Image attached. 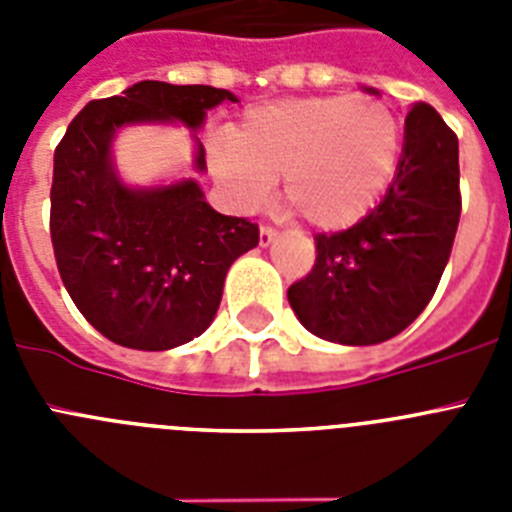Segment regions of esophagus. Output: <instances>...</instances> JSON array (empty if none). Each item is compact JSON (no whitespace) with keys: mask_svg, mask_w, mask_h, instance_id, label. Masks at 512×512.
<instances>
[{"mask_svg":"<svg viewBox=\"0 0 512 512\" xmlns=\"http://www.w3.org/2000/svg\"><path fill=\"white\" fill-rule=\"evenodd\" d=\"M277 241V230L274 228H269V225H261V230H259V243L261 246H271V243Z\"/></svg>","mask_w":512,"mask_h":512,"instance_id":"obj_1","label":"esophagus"}]
</instances>
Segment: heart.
<instances>
[{
	"label": "heart",
	"mask_w": 512,
	"mask_h": 512,
	"mask_svg": "<svg viewBox=\"0 0 512 512\" xmlns=\"http://www.w3.org/2000/svg\"><path fill=\"white\" fill-rule=\"evenodd\" d=\"M400 156V122L382 99L305 97L248 107L210 169L238 210H256L282 176L284 200L323 230L356 223L384 192Z\"/></svg>",
	"instance_id": "1"
}]
</instances>
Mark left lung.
<instances>
[{"label": "left lung", "instance_id": "obj_1", "mask_svg": "<svg viewBox=\"0 0 512 512\" xmlns=\"http://www.w3.org/2000/svg\"><path fill=\"white\" fill-rule=\"evenodd\" d=\"M459 215V140L420 102L405 117L400 161L382 202L348 230L315 235V266L287 289L297 320L341 346L395 338L431 302Z\"/></svg>", "mask_w": 512, "mask_h": 512}]
</instances>
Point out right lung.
Wrapping results in <instances>:
<instances>
[{"mask_svg":"<svg viewBox=\"0 0 512 512\" xmlns=\"http://www.w3.org/2000/svg\"><path fill=\"white\" fill-rule=\"evenodd\" d=\"M228 89L138 81L122 97L94 99L71 120L53 156L51 241L63 287L104 338L169 351L215 320L230 264L259 246V228L220 215L192 176L133 187L112 146L133 125H184L194 171L205 174L197 130Z\"/></svg>","mask_w":512,"mask_h":512,"instance_id":"obj_1","label":"right lung"}]
</instances>
